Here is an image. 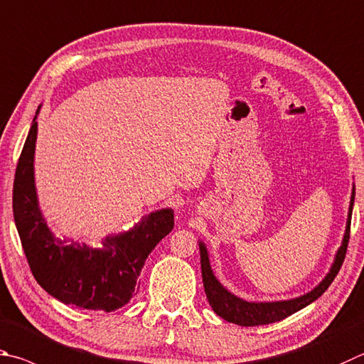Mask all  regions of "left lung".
Listing matches in <instances>:
<instances>
[{
    "mask_svg": "<svg viewBox=\"0 0 364 364\" xmlns=\"http://www.w3.org/2000/svg\"><path fill=\"white\" fill-rule=\"evenodd\" d=\"M355 203V184L352 189V197H350V207L346 223V232L342 237V243L334 255V259L331 267H329L328 274L323 277L321 282L309 293H304L293 299L285 301H245L242 297L230 293L228 288L221 285V282L216 279L213 274V269L210 266V257L207 245L202 240H199V250H200V266H202V279H203V288L205 294H207L208 304L213 309L216 315H220L229 323H235L240 326H259V325H269V323L280 321L287 316L293 315L297 310L307 307L309 304L318 299V297L326 291L328 287L331 285L334 277L338 275L339 269L343 262V257L347 253L348 237H350V223H352V211Z\"/></svg>",
    "mask_w": 364,
    "mask_h": 364,
    "instance_id": "8db88e82",
    "label": "left lung"
}]
</instances>
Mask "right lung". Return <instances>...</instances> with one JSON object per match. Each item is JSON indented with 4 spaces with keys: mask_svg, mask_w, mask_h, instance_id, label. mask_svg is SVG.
Returning a JSON list of instances; mask_svg holds the SVG:
<instances>
[{
    "mask_svg": "<svg viewBox=\"0 0 364 364\" xmlns=\"http://www.w3.org/2000/svg\"><path fill=\"white\" fill-rule=\"evenodd\" d=\"M39 105L23 144L14 178L12 210L18 237L36 282L57 301L87 310L113 312L136 289L148 255L175 224L173 208L144 215L124 232L109 234L97 247L58 237L39 208L35 148Z\"/></svg>",
    "mask_w": 364,
    "mask_h": 364,
    "instance_id": "1",
    "label": "right lung"
}]
</instances>
